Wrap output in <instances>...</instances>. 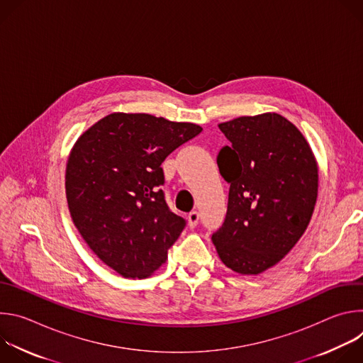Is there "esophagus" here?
I'll return each instance as SVG.
<instances>
[{
    "instance_id": "obj_1",
    "label": "esophagus",
    "mask_w": 363,
    "mask_h": 363,
    "mask_svg": "<svg viewBox=\"0 0 363 363\" xmlns=\"http://www.w3.org/2000/svg\"><path fill=\"white\" fill-rule=\"evenodd\" d=\"M198 221H199V213L198 211H192L189 213L188 216V224L191 228H195L198 225Z\"/></svg>"
}]
</instances>
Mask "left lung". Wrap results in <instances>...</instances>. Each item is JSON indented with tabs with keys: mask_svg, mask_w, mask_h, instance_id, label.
Here are the masks:
<instances>
[{
	"mask_svg": "<svg viewBox=\"0 0 363 363\" xmlns=\"http://www.w3.org/2000/svg\"><path fill=\"white\" fill-rule=\"evenodd\" d=\"M218 128L230 142L217 157L230 192L225 220L211 238L228 269L260 274L306 231L318 198V164L281 115L241 116Z\"/></svg>",
	"mask_w": 363,
	"mask_h": 363,
	"instance_id": "1",
	"label": "left lung"
}]
</instances>
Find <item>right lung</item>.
<instances>
[{
  "label": "right lung",
  "instance_id": "obj_1",
  "mask_svg": "<svg viewBox=\"0 0 363 363\" xmlns=\"http://www.w3.org/2000/svg\"><path fill=\"white\" fill-rule=\"evenodd\" d=\"M201 130L195 123L118 112L74 143L66 168L72 220L91 251L121 276L145 279L158 270L185 228L165 201L161 165Z\"/></svg>",
  "mask_w": 363,
  "mask_h": 363
}]
</instances>
